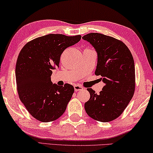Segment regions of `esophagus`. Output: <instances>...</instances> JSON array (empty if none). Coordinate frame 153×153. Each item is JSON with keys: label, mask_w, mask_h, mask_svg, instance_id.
I'll return each mask as SVG.
<instances>
[{"label": "esophagus", "mask_w": 153, "mask_h": 153, "mask_svg": "<svg viewBox=\"0 0 153 153\" xmlns=\"http://www.w3.org/2000/svg\"><path fill=\"white\" fill-rule=\"evenodd\" d=\"M74 90L76 91H81V90H83V88L81 85H74Z\"/></svg>", "instance_id": "esophagus-1"}]
</instances>
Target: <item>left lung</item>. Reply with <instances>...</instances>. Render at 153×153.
I'll use <instances>...</instances> for the list:
<instances>
[{"label": "left lung", "instance_id": "1", "mask_svg": "<svg viewBox=\"0 0 153 153\" xmlns=\"http://www.w3.org/2000/svg\"><path fill=\"white\" fill-rule=\"evenodd\" d=\"M97 53L95 74L100 75L105 86L99 94L88 88L90 98L85 103L88 115L107 123L119 117L127 107L135 91V63L128 47L123 42L91 33L82 37Z\"/></svg>", "mask_w": 153, "mask_h": 153}]
</instances>
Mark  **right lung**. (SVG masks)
<instances>
[{
    "instance_id": "add662e5",
    "label": "right lung",
    "mask_w": 153,
    "mask_h": 153,
    "mask_svg": "<svg viewBox=\"0 0 153 153\" xmlns=\"http://www.w3.org/2000/svg\"><path fill=\"white\" fill-rule=\"evenodd\" d=\"M81 36L48 34L26 44L18 57L16 79L18 95L33 117L44 123L62 116L73 94L72 85L59 86L51 81L52 70L59 65L68 47L78 43Z\"/></svg>"
}]
</instances>
